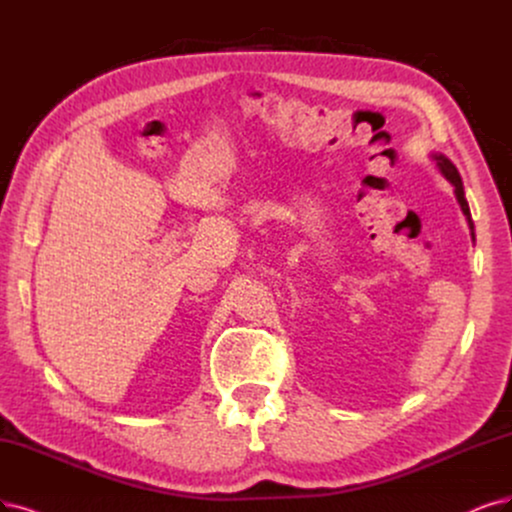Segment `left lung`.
Here are the masks:
<instances>
[{
	"instance_id": "8db88e82",
	"label": "left lung",
	"mask_w": 512,
	"mask_h": 512,
	"mask_svg": "<svg viewBox=\"0 0 512 512\" xmlns=\"http://www.w3.org/2000/svg\"><path fill=\"white\" fill-rule=\"evenodd\" d=\"M432 160L437 162V166H439V170H441V175L453 185V194H456V198H458V202H460V206H462V213H464L466 219H468L472 238H475V223H472V219H470V208H468V202H466V198H464V185H462V177H460V173H458V168L453 166L451 160L445 158L443 154H432Z\"/></svg>"
}]
</instances>
